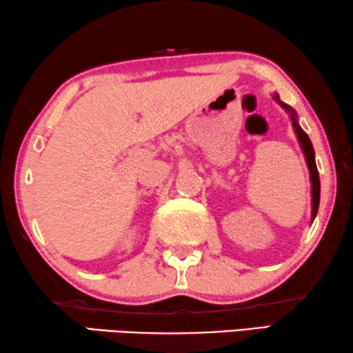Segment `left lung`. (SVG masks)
I'll list each match as a JSON object with an SVG mask.
<instances>
[{"label":"left lung","instance_id":"1","mask_svg":"<svg viewBox=\"0 0 353 353\" xmlns=\"http://www.w3.org/2000/svg\"><path fill=\"white\" fill-rule=\"evenodd\" d=\"M275 101L279 103V105L285 109L286 112H290L291 115V120H292V126H294V131H296L297 139L300 142V147H302V152L305 154V159H307V164H308V169H310V178H311V206H313V211H311V219L314 221V217L317 214V210H319V199H321V181H319V172H317V167H316V159H314V148H313V143H311L310 137L307 132L302 130V126L299 125L297 122V117H296V111L291 106H288L286 103L280 101V97L279 95H274Z\"/></svg>","mask_w":353,"mask_h":353}]
</instances>
